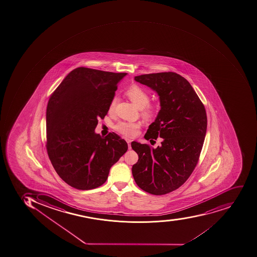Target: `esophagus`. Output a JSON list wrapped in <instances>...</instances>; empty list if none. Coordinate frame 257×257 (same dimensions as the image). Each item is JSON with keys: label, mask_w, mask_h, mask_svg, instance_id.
<instances>
[{"label": "esophagus", "mask_w": 257, "mask_h": 257, "mask_svg": "<svg viewBox=\"0 0 257 257\" xmlns=\"http://www.w3.org/2000/svg\"><path fill=\"white\" fill-rule=\"evenodd\" d=\"M125 141H126V143L128 144V148H129L130 150L132 149V147H131V143H132V140H129V139H125Z\"/></svg>", "instance_id": "1"}]
</instances>
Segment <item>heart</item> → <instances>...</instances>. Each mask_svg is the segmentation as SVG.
<instances>
[{"label":"heart","instance_id":"b5f03b06","mask_svg":"<svg viewBox=\"0 0 257 257\" xmlns=\"http://www.w3.org/2000/svg\"><path fill=\"white\" fill-rule=\"evenodd\" d=\"M125 94L136 106L142 109V114L144 117L150 118L154 115L155 106L149 103V94L141 86L138 85L130 86L127 90H125ZM116 100H117L116 97H113L109 102V111H113L115 106ZM140 127H141V123L132 122V121H121L114 125V130L116 132L126 137L136 136Z\"/></svg>","mask_w":257,"mask_h":257}]
</instances>
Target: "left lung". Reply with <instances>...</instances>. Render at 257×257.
<instances>
[{
  "mask_svg": "<svg viewBox=\"0 0 257 257\" xmlns=\"http://www.w3.org/2000/svg\"><path fill=\"white\" fill-rule=\"evenodd\" d=\"M135 80L157 92L161 105L144 137L163 140L155 149L132 142L139 155L132 174L142 190L166 195L181 187L197 165L207 132V113L191 84L176 73L143 74Z\"/></svg>",
  "mask_w": 257,
  "mask_h": 257,
  "instance_id": "left-lung-1",
  "label": "left lung"
}]
</instances>
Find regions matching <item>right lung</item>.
Instances as JSON below:
<instances>
[{"mask_svg":"<svg viewBox=\"0 0 257 257\" xmlns=\"http://www.w3.org/2000/svg\"><path fill=\"white\" fill-rule=\"evenodd\" d=\"M125 74L76 68L50 95L46 150L56 172L70 187L102 186L110 167L127 151L126 142L113 132L104 138L94 133Z\"/></svg>","mask_w":257,"mask_h":257,"instance_id":"1","label":"right lung"}]
</instances>
